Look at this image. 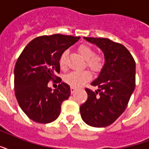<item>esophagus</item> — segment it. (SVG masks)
<instances>
[{
    "label": "esophagus",
    "mask_w": 149,
    "mask_h": 149,
    "mask_svg": "<svg viewBox=\"0 0 149 149\" xmlns=\"http://www.w3.org/2000/svg\"><path fill=\"white\" fill-rule=\"evenodd\" d=\"M70 91H71V93H72V94H73V93H74L76 91H77V88H75V87H72L71 88H70Z\"/></svg>",
    "instance_id": "34e87169"
}]
</instances>
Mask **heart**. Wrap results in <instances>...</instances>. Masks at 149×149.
<instances>
[{
    "label": "heart",
    "instance_id": "b5f03b06",
    "mask_svg": "<svg viewBox=\"0 0 149 149\" xmlns=\"http://www.w3.org/2000/svg\"><path fill=\"white\" fill-rule=\"evenodd\" d=\"M77 51L79 54L85 59L86 66L89 68L93 72H99L104 66L105 58L104 55L99 53H95V50L87 44H80ZM66 52H64L60 58V68L62 70H66L65 62ZM91 78V74L88 70H84L82 72H72L65 75L64 81L72 87H77L87 82Z\"/></svg>",
    "mask_w": 149,
    "mask_h": 149
}]
</instances>
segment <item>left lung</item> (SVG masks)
I'll return each mask as SVG.
<instances>
[{
	"mask_svg": "<svg viewBox=\"0 0 149 149\" xmlns=\"http://www.w3.org/2000/svg\"><path fill=\"white\" fill-rule=\"evenodd\" d=\"M104 52L105 63L99 77L91 83L98 87L93 91L85 88L87 100L80 108L87 124L105 127L124 112L135 87V61L126 47L103 37H84Z\"/></svg>",
	"mask_w": 149,
	"mask_h": 149,
	"instance_id": "left-lung-1",
	"label": "left lung"
}]
</instances>
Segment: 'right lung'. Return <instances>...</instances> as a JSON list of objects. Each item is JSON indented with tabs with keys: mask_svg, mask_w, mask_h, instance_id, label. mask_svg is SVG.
<instances>
[{
	"mask_svg": "<svg viewBox=\"0 0 149 149\" xmlns=\"http://www.w3.org/2000/svg\"><path fill=\"white\" fill-rule=\"evenodd\" d=\"M79 37L54 34L40 36L29 42L15 66V95L19 106L34 122L52 123L58 117L62 102L70 96V87L57 76L62 53ZM60 84L52 91L47 84ZM56 81H55V80Z\"/></svg>",
	"mask_w": 149,
	"mask_h": 149,
	"instance_id": "add662e5",
	"label": "right lung"
}]
</instances>
